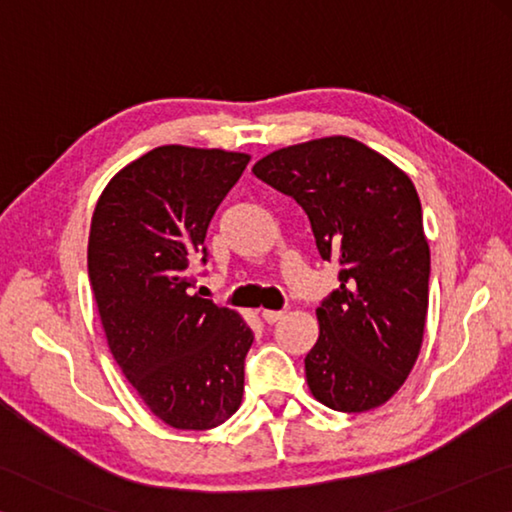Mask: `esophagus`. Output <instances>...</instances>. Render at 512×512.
Masks as SVG:
<instances>
[{
  "label": "esophagus",
  "mask_w": 512,
  "mask_h": 512,
  "mask_svg": "<svg viewBox=\"0 0 512 512\" xmlns=\"http://www.w3.org/2000/svg\"><path fill=\"white\" fill-rule=\"evenodd\" d=\"M285 312L283 310H263V319L265 324H276V321L283 319Z\"/></svg>",
  "instance_id": "obj_1"
}]
</instances>
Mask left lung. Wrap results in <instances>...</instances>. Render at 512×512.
Segmentation results:
<instances>
[{"mask_svg": "<svg viewBox=\"0 0 512 512\" xmlns=\"http://www.w3.org/2000/svg\"><path fill=\"white\" fill-rule=\"evenodd\" d=\"M251 170L297 200L319 256L339 265L306 355L312 396L346 414L384 405L414 369L425 333L429 245L414 182L348 137L281 148Z\"/></svg>", "mask_w": 512, "mask_h": 512, "instance_id": "left-lung-1", "label": "left lung"}]
</instances>
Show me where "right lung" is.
I'll return each mask as SVG.
<instances>
[{
  "instance_id": "right-lung-1",
  "label": "right lung",
  "mask_w": 512,
  "mask_h": 512,
  "mask_svg": "<svg viewBox=\"0 0 512 512\" xmlns=\"http://www.w3.org/2000/svg\"><path fill=\"white\" fill-rule=\"evenodd\" d=\"M245 152L161 146L119 170L92 215L87 272L107 344L148 409L175 429L236 414L254 333L193 292L206 229Z\"/></svg>"
}]
</instances>
